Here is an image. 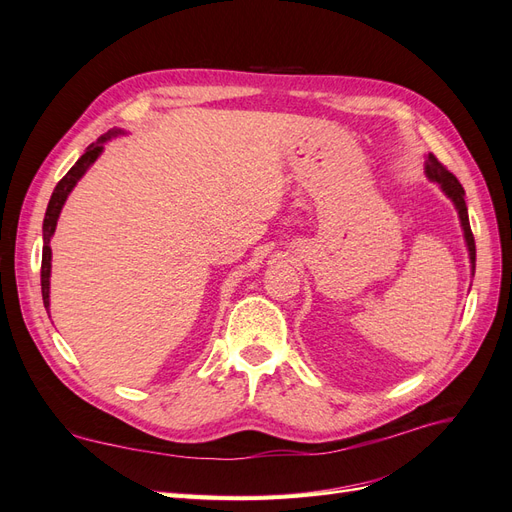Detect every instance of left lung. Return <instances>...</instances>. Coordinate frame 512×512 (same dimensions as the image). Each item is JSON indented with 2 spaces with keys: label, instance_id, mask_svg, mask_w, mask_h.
<instances>
[{
  "label": "left lung",
  "instance_id": "8db88e82",
  "mask_svg": "<svg viewBox=\"0 0 512 512\" xmlns=\"http://www.w3.org/2000/svg\"><path fill=\"white\" fill-rule=\"evenodd\" d=\"M425 173L431 181L440 183V188L446 192V196L453 200L457 211H459V220L463 226V235H466V243H468V252H470V262H472V273L476 269V243H474V235H472V228H470V220H468V207H466V192H463L461 183L457 181V177L448 170L433 153H429L427 158V166H425Z\"/></svg>",
  "mask_w": 512,
  "mask_h": 512
}]
</instances>
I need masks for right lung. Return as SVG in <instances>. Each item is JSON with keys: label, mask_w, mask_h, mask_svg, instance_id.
Masks as SVG:
<instances>
[{"label": "right lung", "mask_w": 512, "mask_h": 512, "mask_svg": "<svg viewBox=\"0 0 512 512\" xmlns=\"http://www.w3.org/2000/svg\"><path fill=\"white\" fill-rule=\"evenodd\" d=\"M115 136V132H106L104 136L98 138V143H91L87 147V151L83 153V156L76 160V164L68 170L66 177L61 179L55 190H53V196L49 200V207H46V215H44V224H42V239H44V245H42V269H40V284H42V301H44V307L46 312H49V277H51V237L55 232V226H57V218L61 213V207H64L68 194L72 192V188L76 185V181H79L85 170L94 164L98 160V156L104 149V143L108 141V138Z\"/></svg>", "instance_id": "1"}]
</instances>
